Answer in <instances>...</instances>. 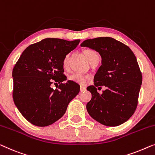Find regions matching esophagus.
Wrapping results in <instances>:
<instances>
[{"mask_svg": "<svg viewBox=\"0 0 155 155\" xmlns=\"http://www.w3.org/2000/svg\"><path fill=\"white\" fill-rule=\"evenodd\" d=\"M86 90V87H84V86H80V91L82 92V91H84Z\"/></svg>", "mask_w": 155, "mask_h": 155, "instance_id": "obj_1", "label": "esophagus"}]
</instances>
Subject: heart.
<instances>
[{"label":"heart","instance_id":"heart-1","mask_svg":"<svg viewBox=\"0 0 155 155\" xmlns=\"http://www.w3.org/2000/svg\"><path fill=\"white\" fill-rule=\"evenodd\" d=\"M84 54L86 55L87 59L88 60L89 62H91L94 59H99V56H98V53L96 52L95 50H91V49H87V50H84ZM69 61V54H66L65 56L64 59H63V66L64 67H66L68 66ZM87 76L83 75L82 73H75L71 74V75H69L68 79L71 80V81H73L76 83H78V84H85L87 80Z\"/></svg>","mask_w":155,"mask_h":155}]
</instances>
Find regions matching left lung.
<instances>
[{"mask_svg": "<svg viewBox=\"0 0 155 155\" xmlns=\"http://www.w3.org/2000/svg\"><path fill=\"white\" fill-rule=\"evenodd\" d=\"M80 45L95 50L102 58L94 78V86L87 87L92 95L87 104V112L105 126L123 124L135 113L142 84L136 56L126 45L110 37L86 40ZM104 85L107 89L99 94L96 87Z\"/></svg>", "mask_w": 155, "mask_h": 155, "instance_id": "left-lung-1", "label": "left lung"}]
</instances>
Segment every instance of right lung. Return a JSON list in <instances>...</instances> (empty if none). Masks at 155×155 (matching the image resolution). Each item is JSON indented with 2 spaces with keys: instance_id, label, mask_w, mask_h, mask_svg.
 <instances>
[{
  "instance_id": "add662e5",
  "label": "right lung",
  "mask_w": 155,
  "mask_h": 155,
  "mask_svg": "<svg viewBox=\"0 0 155 155\" xmlns=\"http://www.w3.org/2000/svg\"><path fill=\"white\" fill-rule=\"evenodd\" d=\"M80 40L73 41L45 38L29 45L12 70L15 104L26 120L37 127H47L66 113L68 105L78 95L80 86L66 80L63 59ZM60 83L57 89L52 82Z\"/></svg>"
}]
</instances>
